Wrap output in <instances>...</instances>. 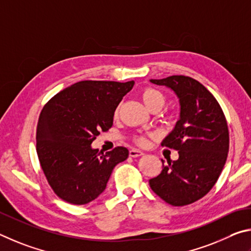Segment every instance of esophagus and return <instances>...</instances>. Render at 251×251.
<instances>
[{
  "mask_svg": "<svg viewBox=\"0 0 251 251\" xmlns=\"http://www.w3.org/2000/svg\"><path fill=\"white\" fill-rule=\"evenodd\" d=\"M129 154H130V156H132V157H137V156H141V155H143L144 153H143L142 151L137 150V149H132V150H130Z\"/></svg>",
  "mask_w": 251,
  "mask_h": 251,
  "instance_id": "obj_1",
  "label": "esophagus"
}]
</instances>
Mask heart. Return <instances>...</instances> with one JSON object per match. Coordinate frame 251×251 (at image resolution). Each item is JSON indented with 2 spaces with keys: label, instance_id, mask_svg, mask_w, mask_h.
<instances>
[{
  "label": "heart",
  "instance_id": "b5f03b06",
  "mask_svg": "<svg viewBox=\"0 0 251 251\" xmlns=\"http://www.w3.org/2000/svg\"><path fill=\"white\" fill-rule=\"evenodd\" d=\"M142 100L144 104L147 105L148 109H154V108H159L161 109L162 107L164 105L165 102V98L163 94L160 90L155 89V88H146L142 91ZM118 114V110H116V116ZM149 137H152V134H148V135H144V134H140V135H135L134 137V142L139 144V146L144 147L148 144V138Z\"/></svg>",
  "mask_w": 251,
  "mask_h": 251
}]
</instances>
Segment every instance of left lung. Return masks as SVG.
<instances>
[{
    "label": "left lung",
    "instance_id": "8db88e82",
    "mask_svg": "<svg viewBox=\"0 0 251 251\" xmlns=\"http://www.w3.org/2000/svg\"><path fill=\"white\" fill-rule=\"evenodd\" d=\"M151 82L176 94L181 116L161 143L177 150L178 159L163 164L161 173L149 184L168 204L185 206L207 194L222 173L229 150L227 121L216 98L195 79L175 75Z\"/></svg>",
    "mask_w": 251,
    "mask_h": 251
}]
</instances>
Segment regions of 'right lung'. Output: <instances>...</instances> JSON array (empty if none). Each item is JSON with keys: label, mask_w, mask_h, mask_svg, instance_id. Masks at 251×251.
I'll use <instances>...</instances> for the list:
<instances>
[{"label": "right lung", "mask_w": 251, "mask_h": 251, "mask_svg": "<svg viewBox=\"0 0 251 251\" xmlns=\"http://www.w3.org/2000/svg\"><path fill=\"white\" fill-rule=\"evenodd\" d=\"M134 81L83 80L59 91L44 105L36 130V152L48 184L60 200L85 205L107 186L128 149L99 152L90 144L112 126L114 111Z\"/></svg>", "instance_id": "right-lung-1"}]
</instances>
